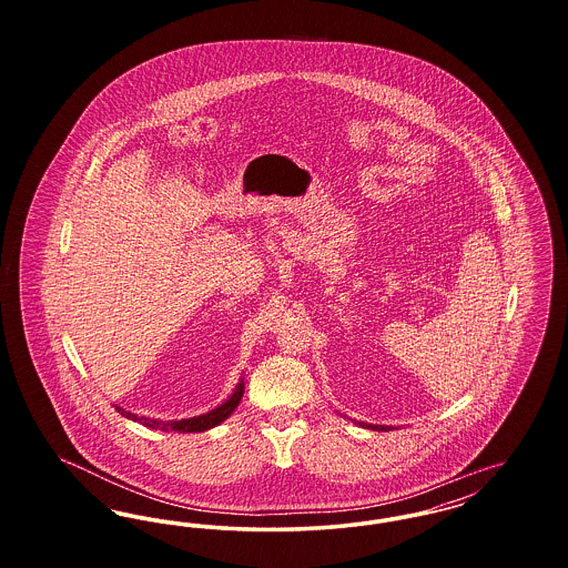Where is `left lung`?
<instances>
[{
	"label": "left lung",
	"mask_w": 568,
	"mask_h": 568,
	"mask_svg": "<svg viewBox=\"0 0 568 568\" xmlns=\"http://www.w3.org/2000/svg\"><path fill=\"white\" fill-rule=\"evenodd\" d=\"M373 430H375V428H373ZM378 430H383V428H378Z\"/></svg>",
	"instance_id": "8db88e82"
}]
</instances>
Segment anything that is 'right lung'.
<instances>
[{"instance_id":"obj_1","label":"right lung","mask_w":568,"mask_h":568,"mask_svg":"<svg viewBox=\"0 0 568 568\" xmlns=\"http://www.w3.org/2000/svg\"><path fill=\"white\" fill-rule=\"evenodd\" d=\"M244 383L241 381V385L236 387V392L230 396V400H225L223 405L216 406L215 410L206 413V415H200V417H191V419H181V422H158V419H149V417H138L134 413L121 408V406H114L123 417L128 419H134L140 422L153 430H179V433H204L209 428H215L223 419L230 417V413L239 406V403L243 400Z\"/></svg>"}]
</instances>
